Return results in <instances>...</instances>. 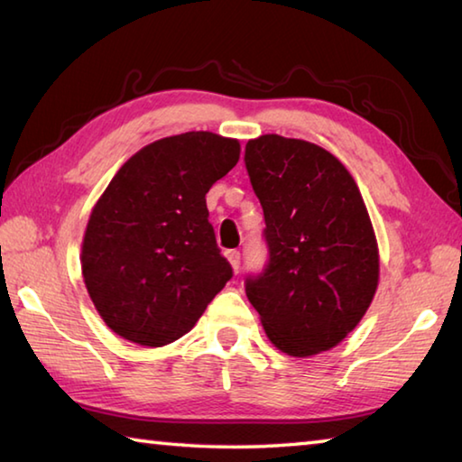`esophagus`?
<instances>
[{
  "mask_svg": "<svg viewBox=\"0 0 462 462\" xmlns=\"http://www.w3.org/2000/svg\"><path fill=\"white\" fill-rule=\"evenodd\" d=\"M226 258L230 260L234 271H238V268H240V253H238V250H228V253H226Z\"/></svg>",
  "mask_w": 462,
  "mask_h": 462,
  "instance_id": "1",
  "label": "esophagus"
}]
</instances>
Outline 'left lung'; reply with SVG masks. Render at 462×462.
I'll list each match as a JSON object with an SVG mask.
<instances>
[{"instance_id":"8db88e82","label":"left lung","mask_w":462,"mask_h":462,"mask_svg":"<svg viewBox=\"0 0 462 462\" xmlns=\"http://www.w3.org/2000/svg\"><path fill=\"white\" fill-rule=\"evenodd\" d=\"M245 163L268 248L263 273L245 282L246 297L284 354L331 349L362 321L380 276L362 194L337 157L303 139L248 141Z\"/></svg>"}]
</instances>
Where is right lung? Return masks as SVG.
Returning <instances> with one entry per match:
<instances>
[{"label":"right lung","mask_w":462,"mask_h":462,"mask_svg":"<svg viewBox=\"0 0 462 462\" xmlns=\"http://www.w3.org/2000/svg\"><path fill=\"white\" fill-rule=\"evenodd\" d=\"M238 159L236 139L189 131L143 147L116 171L92 208L80 256L92 303L116 335L167 346L232 279L206 194Z\"/></svg>","instance_id":"right-lung-1"}]
</instances>
